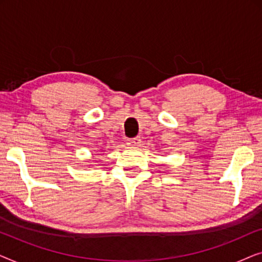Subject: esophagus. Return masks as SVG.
<instances>
[{"label":"esophagus","instance_id":"34e87169","mask_svg":"<svg viewBox=\"0 0 262 262\" xmlns=\"http://www.w3.org/2000/svg\"><path fill=\"white\" fill-rule=\"evenodd\" d=\"M128 144H130L131 146H136V148H137V146L142 144V139H141V137L131 138V139H128Z\"/></svg>","mask_w":262,"mask_h":262}]
</instances>
